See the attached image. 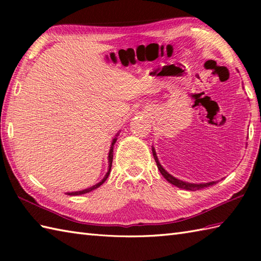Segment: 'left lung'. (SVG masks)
Instances as JSON below:
<instances>
[{
	"mask_svg": "<svg viewBox=\"0 0 261 261\" xmlns=\"http://www.w3.org/2000/svg\"><path fill=\"white\" fill-rule=\"evenodd\" d=\"M152 154H153V158L154 160H156V164H157V167L159 169L160 173H162V175L165 177L166 180H168L170 184H173L177 187L179 188H182V190H188V191H196V190H201V188H204V187H208V186H212L214 184H216L218 181H210V182H204V184H192V182H186V181H182L180 179H177L175 178L174 176H171L170 174H168L167 171H166L163 166L160 165L159 160L157 158V154H156V151H154V149L152 148Z\"/></svg>",
	"mask_w": 261,
	"mask_h": 261,
	"instance_id": "8db88e82",
	"label": "left lung"
}]
</instances>
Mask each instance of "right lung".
Here are the masks:
<instances>
[{"label":"right lung","instance_id":"obj_1","mask_svg":"<svg viewBox=\"0 0 261 261\" xmlns=\"http://www.w3.org/2000/svg\"><path fill=\"white\" fill-rule=\"evenodd\" d=\"M115 141H116V138H114L113 139V141H112V145H111V149H110V152H109V170H108V173H107V175L104 176V178L99 181V182H97L96 185H94V186H92V187H90V188H86V190H83V191H79V192H71V193H66L67 194V195H71V196H76V195H82V194H85V193H90L91 191H93V190H95V188H97V187H99L101 186L103 182L107 180V178L109 177V175H110V171H111V166H112V160H113V146H114V143H115Z\"/></svg>","mask_w":261,"mask_h":261}]
</instances>
